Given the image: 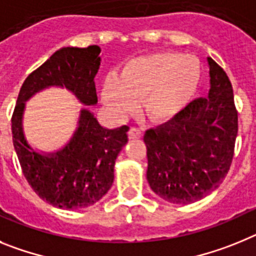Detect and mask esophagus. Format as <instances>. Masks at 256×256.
Segmentation results:
<instances>
[{
    "instance_id": "1",
    "label": "esophagus",
    "mask_w": 256,
    "mask_h": 256,
    "mask_svg": "<svg viewBox=\"0 0 256 256\" xmlns=\"http://www.w3.org/2000/svg\"><path fill=\"white\" fill-rule=\"evenodd\" d=\"M142 135H143V131H142L139 128H135V126H132V128H130V130H128V138H130V139L142 138Z\"/></svg>"
}]
</instances>
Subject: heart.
<instances>
[{"label":"heart","mask_w":256,"mask_h":256,"mask_svg":"<svg viewBox=\"0 0 256 256\" xmlns=\"http://www.w3.org/2000/svg\"><path fill=\"white\" fill-rule=\"evenodd\" d=\"M201 64L193 55L160 51L132 58L117 78L106 77L102 102L117 118L135 112L142 100L146 116L156 124L178 118L190 106L201 82Z\"/></svg>","instance_id":"heart-1"}]
</instances>
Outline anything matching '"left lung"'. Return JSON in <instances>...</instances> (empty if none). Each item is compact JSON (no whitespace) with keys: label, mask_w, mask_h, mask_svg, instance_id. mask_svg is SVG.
<instances>
[{"label":"left lung","mask_w":256,"mask_h":256,"mask_svg":"<svg viewBox=\"0 0 256 256\" xmlns=\"http://www.w3.org/2000/svg\"><path fill=\"white\" fill-rule=\"evenodd\" d=\"M208 98L193 100L174 121L144 134L150 188L186 205L216 190L230 171L238 114L230 78L211 58Z\"/></svg>","instance_id":"8db88e82"}]
</instances>
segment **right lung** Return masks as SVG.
Instances as JSON below:
<instances>
[{"label": "right lung", "mask_w": 256, "mask_h": 256, "mask_svg": "<svg viewBox=\"0 0 256 256\" xmlns=\"http://www.w3.org/2000/svg\"><path fill=\"white\" fill-rule=\"evenodd\" d=\"M100 48H63L33 70L22 85L11 117L15 152L23 175L44 201L60 208H88L106 194L114 178V162L128 143V126L108 130L94 114L82 110L78 128L63 150L51 154L33 150L23 134L24 102L48 86L70 90L81 103L98 102L95 74L100 66Z\"/></svg>", "instance_id": "add662e5"}]
</instances>
